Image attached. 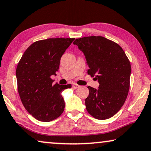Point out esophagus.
Instances as JSON below:
<instances>
[{
    "mask_svg": "<svg viewBox=\"0 0 151 151\" xmlns=\"http://www.w3.org/2000/svg\"><path fill=\"white\" fill-rule=\"evenodd\" d=\"M79 87V86L77 85V84H76V83H74L73 85H72V88H73L74 89H77V88H78Z\"/></svg>",
    "mask_w": 151,
    "mask_h": 151,
    "instance_id": "esophagus-1",
    "label": "esophagus"
}]
</instances>
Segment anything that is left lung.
<instances>
[{
	"mask_svg": "<svg viewBox=\"0 0 151 151\" xmlns=\"http://www.w3.org/2000/svg\"><path fill=\"white\" fill-rule=\"evenodd\" d=\"M83 52L88 74L98 80V89L88 86L86 110L97 119H107L121 109L130 88L131 66L123 49L103 37H83L73 43Z\"/></svg>",
	"mask_w": 151,
	"mask_h": 151,
	"instance_id": "1",
	"label": "left lung"
}]
</instances>
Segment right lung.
<instances>
[{"mask_svg":"<svg viewBox=\"0 0 151 151\" xmlns=\"http://www.w3.org/2000/svg\"><path fill=\"white\" fill-rule=\"evenodd\" d=\"M74 38L41 40L25 50L18 63V91L24 107L35 119L49 122L63 113L65 101L61 92L71 84L53 85L50 77L59 70L60 60Z\"/></svg>","mask_w":151,"mask_h":151,"instance_id":"add662e5","label":"right lung"}]
</instances>
